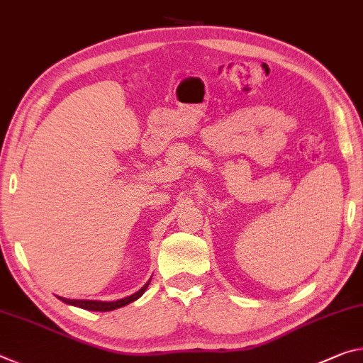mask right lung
I'll return each mask as SVG.
<instances>
[{
    "label": "right lung",
    "mask_w": 363,
    "mask_h": 363,
    "mask_svg": "<svg viewBox=\"0 0 363 363\" xmlns=\"http://www.w3.org/2000/svg\"><path fill=\"white\" fill-rule=\"evenodd\" d=\"M151 283V278L147 280V283L143 286L140 291H136V293H133L132 296H127V298L123 299H117V301H86V299H65V298H57L61 299L62 302H65V304L69 306H75V307H80V308H85V311H93V312H109V311H116V308H121V307H125L128 304H132L133 301L140 299L143 293H145L147 284Z\"/></svg>",
    "instance_id": "right-lung-1"
}]
</instances>
